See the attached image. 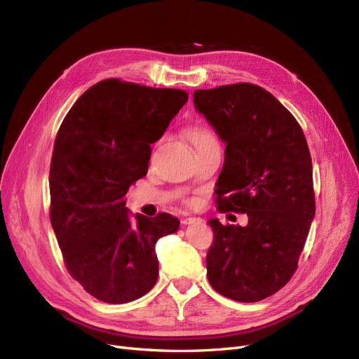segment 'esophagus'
<instances>
[{"label": "esophagus", "instance_id": "1", "mask_svg": "<svg viewBox=\"0 0 359 359\" xmlns=\"http://www.w3.org/2000/svg\"><path fill=\"white\" fill-rule=\"evenodd\" d=\"M200 221H202V218L190 217V218H185V219H182V225H190V224H194V222H200Z\"/></svg>", "mask_w": 359, "mask_h": 359}]
</instances>
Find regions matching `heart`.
<instances>
[{
  "mask_svg": "<svg viewBox=\"0 0 359 359\" xmlns=\"http://www.w3.org/2000/svg\"><path fill=\"white\" fill-rule=\"evenodd\" d=\"M190 140L193 142V146H197V144H202V142L215 141L217 138H215L213 133L210 130H208V128H205V126H194L193 130L190 131Z\"/></svg>",
  "mask_w": 359,
  "mask_h": 359,
  "instance_id": "b5f03b06",
  "label": "heart"
}]
</instances>
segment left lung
Listing matches in <instances>:
<instances>
[{
  "mask_svg": "<svg viewBox=\"0 0 359 359\" xmlns=\"http://www.w3.org/2000/svg\"><path fill=\"white\" fill-rule=\"evenodd\" d=\"M196 109L225 142L217 182L219 212L246 213V226L210 219L212 287L237 302L278 292L297 268L315 215L312 161L302 128L259 85L196 90Z\"/></svg>",
  "mask_w": 359,
  "mask_h": 359,
  "instance_id": "left-lung-1",
  "label": "left lung"
}]
</instances>
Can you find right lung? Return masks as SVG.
I'll list each match as a JSON object with an SVG mask.
<instances>
[{"label":"right lung","mask_w":359,"mask_h":359,"mask_svg":"<svg viewBox=\"0 0 359 359\" xmlns=\"http://www.w3.org/2000/svg\"><path fill=\"white\" fill-rule=\"evenodd\" d=\"M187 100L182 90L104 79L76 100L57 133L51 225L69 274L102 302H131L156 284V241L180 221L165 212L131 219L125 194L147 174L150 144Z\"/></svg>","instance_id":"add662e5"}]
</instances>
